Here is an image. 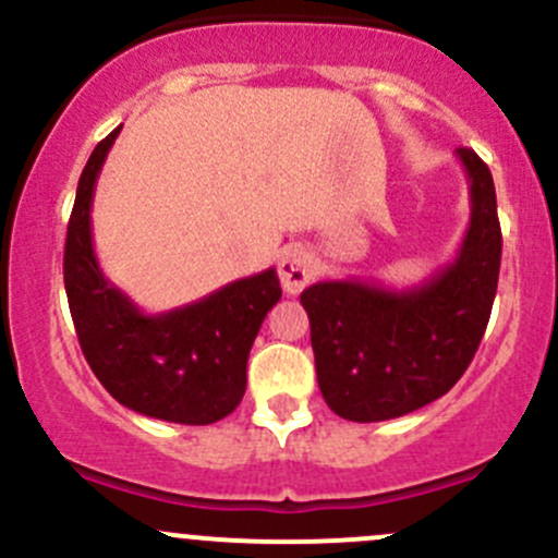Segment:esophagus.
I'll use <instances>...</instances> for the list:
<instances>
[{"mask_svg":"<svg viewBox=\"0 0 558 558\" xmlns=\"http://www.w3.org/2000/svg\"><path fill=\"white\" fill-rule=\"evenodd\" d=\"M313 256L300 245H291L286 247L283 256H280L278 264V275H280V283L289 294H300L307 283L313 280Z\"/></svg>","mask_w":558,"mask_h":558,"instance_id":"esophagus-1","label":"esophagus"}]
</instances>
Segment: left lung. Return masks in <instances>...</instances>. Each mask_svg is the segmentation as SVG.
Instances as JSON below:
<instances>
[{
    "label": "left lung",
    "instance_id": "obj_1",
    "mask_svg": "<svg viewBox=\"0 0 558 558\" xmlns=\"http://www.w3.org/2000/svg\"><path fill=\"white\" fill-rule=\"evenodd\" d=\"M470 180V227L448 267L421 286L320 280L302 291L315 373L340 418L388 421L448 393L475 356L502 262L494 180L481 156L456 150Z\"/></svg>",
    "mask_w": 558,
    "mask_h": 558
}]
</instances>
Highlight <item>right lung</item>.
Segmentation results:
<instances>
[{
	"label": "right lung",
	"mask_w": 558,
	"mask_h": 558,
	"mask_svg": "<svg viewBox=\"0 0 558 558\" xmlns=\"http://www.w3.org/2000/svg\"><path fill=\"white\" fill-rule=\"evenodd\" d=\"M118 132L94 148L66 227L64 289L83 356L123 408L172 424H216L243 399L247 353L283 294L278 272L234 280L170 313L140 311L105 278L92 240L94 189Z\"/></svg>",
	"instance_id": "add662e5"
}]
</instances>
